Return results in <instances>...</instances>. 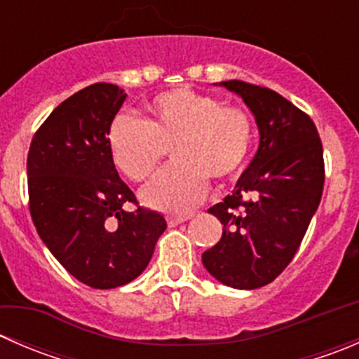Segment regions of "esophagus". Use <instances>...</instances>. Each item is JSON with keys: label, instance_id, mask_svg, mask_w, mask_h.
<instances>
[{"label": "esophagus", "instance_id": "34e87169", "mask_svg": "<svg viewBox=\"0 0 359 359\" xmlns=\"http://www.w3.org/2000/svg\"><path fill=\"white\" fill-rule=\"evenodd\" d=\"M189 219H191L189 215H186V217H168V226L175 227V226H179V224L186 222V220H189Z\"/></svg>", "mask_w": 359, "mask_h": 359}]
</instances>
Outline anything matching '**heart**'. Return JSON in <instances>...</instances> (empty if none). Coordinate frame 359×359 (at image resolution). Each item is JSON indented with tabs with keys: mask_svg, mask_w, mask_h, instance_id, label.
Wrapping results in <instances>:
<instances>
[{
	"mask_svg": "<svg viewBox=\"0 0 359 359\" xmlns=\"http://www.w3.org/2000/svg\"><path fill=\"white\" fill-rule=\"evenodd\" d=\"M252 140L247 112L189 88L154 97L144 121L118 116L107 137L112 163L135 182L154 172L163 146L172 142L170 158L175 163L140 191L147 206L170 215L189 213L203 200L206 177L227 180L236 175L247 163Z\"/></svg>",
	"mask_w": 359,
	"mask_h": 359,
	"instance_id": "obj_1",
	"label": "heart"
}]
</instances>
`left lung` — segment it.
<instances>
[{
  "label": "left lung",
  "mask_w": 359,
  "mask_h": 359,
  "mask_svg": "<svg viewBox=\"0 0 359 359\" xmlns=\"http://www.w3.org/2000/svg\"><path fill=\"white\" fill-rule=\"evenodd\" d=\"M219 86L243 99L260 140L233 193L208 210L222 238L201 260L222 285L253 290L276 280L299 250L323 193V147L313 119L280 93L238 79Z\"/></svg>",
  "instance_id": "left-lung-1"
}]
</instances>
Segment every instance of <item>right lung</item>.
Returning <instances> with one entry per match:
<instances>
[{
	"instance_id": "add662e5",
	"label": "right lung",
	"mask_w": 359,
	"mask_h": 359,
	"mask_svg": "<svg viewBox=\"0 0 359 359\" xmlns=\"http://www.w3.org/2000/svg\"><path fill=\"white\" fill-rule=\"evenodd\" d=\"M125 90L95 83L64 100L36 132L27 154L29 208L52 255L92 288L123 287L147 267L166 229L139 206L112 163L109 128Z\"/></svg>"
}]
</instances>
